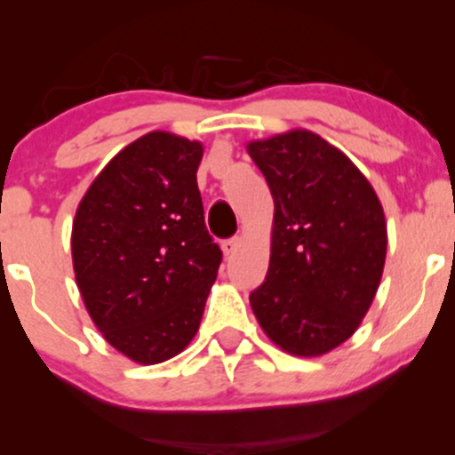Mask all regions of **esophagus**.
<instances>
[{
    "label": "esophagus",
    "instance_id": "34e87169",
    "mask_svg": "<svg viewBox=\"0 0 455 455\" xmlns=\"http://www.w3.org/2000/svg\"><path fill=\"white\" fill-rule=\"evenodd\" d=\"M239 245H242V239H239V237L224 239V242H222V252H224V257H233V254L239 250Z\"/></svg>",
    "mask_w": 455,
    "mask_h": 455
}]
</instances>
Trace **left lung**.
I'll return each mask as SVG.
<instances>
[{
  "instance_id": "8db88e82",
  "label": "left lung",
  "mask_w": 455,
  "mask_h": 455,
  "mask_svg": "<svg viewBox=\"0 0 455 455\" xmlns=\"http://www.w3.org/2000/svg\"><path fill=\"white\" fill-rule=\"evenodd\" d=\"M248 154L275 207L269 269L250 306L282 351L318 357L353 336L377 295L383 205L362 171L310 130L252 140Z\"/></svg>"
}]
</instances>
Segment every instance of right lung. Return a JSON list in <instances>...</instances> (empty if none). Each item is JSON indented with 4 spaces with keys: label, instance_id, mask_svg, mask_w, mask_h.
Segmentation results:
<instances>
[{
    "label": "right lung",
    "instance_id": "add662e5",
    "mask_svg": "<svg viewBox=\"0 0 455 455\" xmlns=\"http://www.w3.org/2000/svg\"><path fill=\"white\" fill-rule=\"evenodd\" d=\"M201 158L198 140L145 134L104 166L72 222L87 312L137 363L166 362L190 344L222 263L196 186Z\"/></svg>",
    "mask_w": 455,
    "mask_h": 455
}]
</instances>
